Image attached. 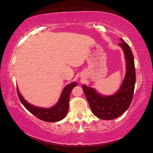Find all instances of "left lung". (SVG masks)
<instances>
[{
	"label": "left lung",
	"mask_w": 153,
	"mask_h": 153,
	"mask_svg": "<svg viewBox=\"0 0 153 153\" xmlns=\"http://www.w3.org/2000/svg\"><path fill=\"white\" fill-rule=\"evenodd\" d=\"M119 43L125 54L126 73L119 91L111 96H102L94 88L82 85L86 99L95 116L103 120H111L123 114L131 105L134 94L136 73L134 57L128 44L120 39Z\"/></svg>",
	"instance_id": "left-lung-1"
}]
</instances>
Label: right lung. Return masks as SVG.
Instances as JSON below:
<instances>
[{"label":"right lung","instance_id":"obj_1","mask_svg":"<svg viewBox=\"0 0 153 153\" xmlns=\"http://www.w3.org/2000/svg\"><path fill=\"white\" fill-rule=\"evenodd\" d=\"M76 85V82H72L66 86L63 89L58 102L53 107L48 108L37 107L30 105L23 99L22 95L19 93L18 88L17 93L19 100L23 106L33 115L43 121L54 123L63 119L67 115L68 111L69 99L71 91Z\"/></svg>","mask_w":153,"mask_h":153}]
</instances>
